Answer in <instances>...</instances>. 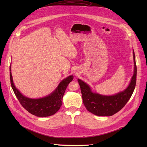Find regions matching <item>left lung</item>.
<instances>
[{
	"label": "left lung",
	"instance_id": "obj_1",
	"mask_svg": "<svg viewBox=\"0 0 147 147\" xmlns=\"http://www.w3.org/2000/svg\"><path fill=\"white\" fill-rule=\"evenodd\" d=\"M133 58L134 69L130 83L125 90L117 94L112 96H104L93 92L88 84L80 79H78L83 104L88 111L97 116H112L124 107L131 98L136 84L137 67L134 50Z\"/></svg>",
	"mask_w": 147,
	"mask_h": 147
}]
</instances>
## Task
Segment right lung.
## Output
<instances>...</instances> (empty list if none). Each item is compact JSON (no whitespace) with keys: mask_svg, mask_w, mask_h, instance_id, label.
<instances>
[{"mask_svg":"<svg viewBox=\"0 0 147 147\" xmlns=\"http://www.w3.org/2000/svg\"><path fill=\"white\" fill-rule=\"evenodd\" d=\"M10 77L11 88L21 105L30 113L38 117L51 116L59 110L63 104V97L67 86L74 78L73 75H70L63 79L50 94L39 99H30L23 95L15 87L11 72V65L10 66Z\"/></svg>","mask_w":147,"mask_h":147,"instance_id":"obj_1","label":"right lung"}]
</instances>
